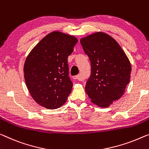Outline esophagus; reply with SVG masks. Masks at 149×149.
I'll return each instance as SVG.
<instances>
[{
	"label": "esophagus",
	"instance_id": "obj_1",
	"mask_svg": "<svg viewBox=\"0 0 149 149\" xmlns=\"http://www.w3.org/2000/svg\"><path fill=\"white\" fill-rule=\"evenodd\" d=\"M73 79H75V80H78V81H82V77L81 76L80 74H78V75H75V76H74L72 77Z\"/></svg>",
	"mask_w": 149,
	"mask_h": 149
}]
</instances>
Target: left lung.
<instances>
[{
  "label": "left lung",
  "instance_id": "1",
  "mask_svg": "<svg viewBox=\"0 0 149 149\" xmlns=\"http://www.w3.org/2000/svg\"><path fill=\"white\" fill-rule=\"evenodd\" d=\"M80 42L91 65L86 93L93 103L107 108L122 97L129 83L130 61L118 43L106 33L98 32Z\"/></svg>",
  "mask_w": 149,
  "mask_h": 149
}]
</instances>
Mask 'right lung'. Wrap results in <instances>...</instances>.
Returning a JSON list of instances; mask_svg holds the SVG:
<instances>
[{"label": "right lung", "instance_id": "right-lung-1", "mask_svg": "<svg viewBox=\"0 0 149 149\" xmlns=\"http://www.w3.org/2000/svg\"><path fill=\"white\" fill-rule=\"evenodd\" d=\"M78 42L74 36L58 31L49 33L26 57L24 76L33 99L49 109L61 107L71 93L68 56Z\"/></svg>", "mask_w": 149, "mask_h": 149}]
</instances>
